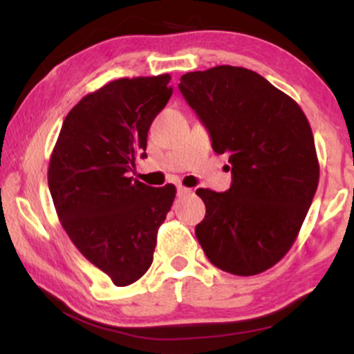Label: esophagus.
<instances>
[{"label": "esophagus", "instance_id": "esophagus-1", "mask_svg": "<svg viewBox=\"0 0 354 354\" xmlns=\"http://www.w3.org/2000/svg\"><path fill=\"white\" fill-rule=\"evenodd\" d=\"M176 191H178V196H186V194L193 193V189L186 188V186H181V185L176 186Z\"/></svg>", "mask_w": 354, "mask_h": 354}]
</instances>
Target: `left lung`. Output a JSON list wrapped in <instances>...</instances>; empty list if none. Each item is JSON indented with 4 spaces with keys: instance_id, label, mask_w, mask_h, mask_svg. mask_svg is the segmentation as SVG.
Returning a JSON list of instances; mask_svg holds the SVG:
<instances>
[{
    "instance_id": "8db88e82",
    "label": "left lung",
    "mask_w": 354,
    "mask_h": 354,
    "mask_svg": "<svg viewBox=\"0 0 354 354\" xmlns=\"http://www.w3.org/2000/svg\"><path fill=\"white\" fill-rule=\"evenodd\" d=\"M178 86L233 174L225 193L196 189L206 206L198 241L226 273H263L293 246L318 188L311 126L293 98L246 68L186 73Z\"/></svg>"
}]
</instances>
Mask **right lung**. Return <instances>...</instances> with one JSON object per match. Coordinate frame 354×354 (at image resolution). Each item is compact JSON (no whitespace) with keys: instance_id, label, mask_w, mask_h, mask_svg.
<instances>
[{"instance_id":"right-lung-1","label":"right lung","mask_w":354,"mask_h":354,"mask_svg":"<svg viewBox=\"0 0 354 354\" xmlns=\"http://www.w3.org/2000/svg\"><path fill=\"white\" fill-rule=\"evenodd\" d=\"M169 80L121 78L89 93L64 118L51 153L48 186L61 226L116 286L151 266L158 230L176 196L173 185L151 188L129 176L171 98Z\"/></svg>"}]
</instances>
